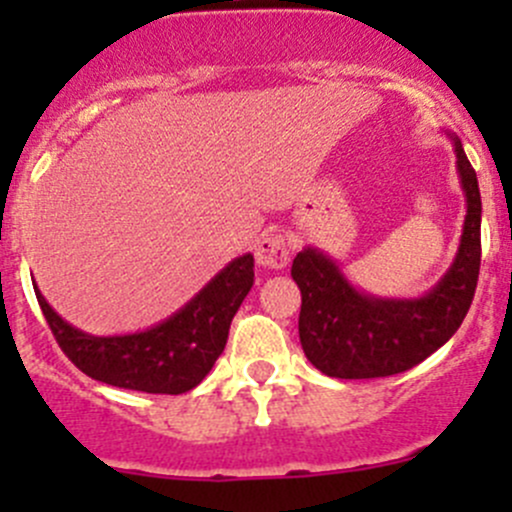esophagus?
<instances>
[{
	"label": "esophagus",
	"instance_id": "34e87169",
	"mask_svg": "<svg viewBox=\"0 0 512 512\" xmlns=\"http://www.w3.org/2000/svg\"><path fill=\"white\" fill-rule=\"evenodd\" d=\"M255 260L257 265L267 267V270H282L289 262V245L285 235L280 232H267L257 240L255 245Z\"/></svg>",
	"mask_w": 512,
	"mask_h": 512
}]
</instances>
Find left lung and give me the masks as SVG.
I'll use <instances>...</instances> for the list:
<instances>
[{"label": "left lung", "instance_id": "8db88e82", "mask_svg": "<svg viewBox=\"0 0 512 512\" xmlns=\"http://www.w3.org/2000/svg\"><path fill=\"white\" fill-rule=\"evenodd\" d=\"M466 198L461 242L451 267L421 297L364 292L339 262L307 245L292 262L302 292L299 342L304 356L334 379L401 374L441 349L471 309L480 270V190L461 138L446 131Z\"/></svg>", "mask_w": 512, "mask_h": 512}]
</instances>
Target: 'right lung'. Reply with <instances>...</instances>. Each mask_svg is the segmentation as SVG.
<instances>
[{
	"label": "right lung",
	"instance_id": "add662e5",
	"mask_svg": "<svg viewBox=\"0 0 512 512\" xmlns=\"http://www.w3.org/2000/svg\"><path fill=\"white\" fill-rule=\"evenodd\" d=\"M255 285L250 252L227 262L193 299L163 322L131 334L98 337L54 312L39 287L36 299L64 354L91 379L146 394H185L210 374L227 344L242 299Z\"/></svg>",
	"mask_w": 512,
	"mask_h": 512
}]
</instances>
